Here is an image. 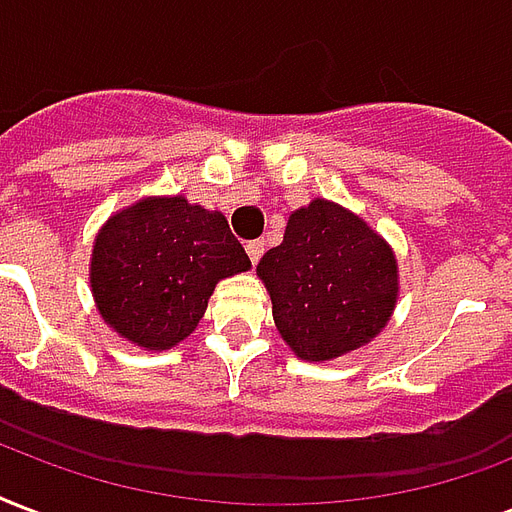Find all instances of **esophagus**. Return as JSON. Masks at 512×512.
Segmentation results:
<instances>
[{"mask_svg":"<svg viewBox=\"0 0 512 512\" xmlns=\"http://www.w3.org/2000/svg\"><path fill=\"white\" fill-rule=\"evenodd\" d=\"M263 252H265L263 241H249V244H247V255H249V260H252V265L260 263Z\"/></svg>","mask_w":512,"mask_h":512,"instance_id":"esophagus-1","label":"esophagus"}]
</instances>
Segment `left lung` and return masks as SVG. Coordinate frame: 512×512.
<instances>
[{
    "mask_svg": "<svg viewBox=\"0 0 512 512\" xmlns=\"http://www.w3.org/2000/svg\"><path fill=\"white\" fill-rule=\"evenodd\" d=\"M257 276L273 322L300 360L322 362L360 349L386 327L397 303V260L368 222L317 198L295 209L284 241Z\"/></svg>",
    "mask_w": 512,
    "mask_h": 512,
    "instance_id": "left-lung-1",
    "label": "left lung"
}]
</instances>
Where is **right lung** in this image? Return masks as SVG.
Masks as SVG:
<instances>
[{"mask_svg":"<svg viewBox=\"0 0 512 512\" xmlns=\"http://www.w3.org/2000/svg\"><path fill=\"white\" fill-rule=\"evenodd\" d=\"M220 212L152 195L112 214L93 241L91 290L117 335L147 351L185 341L220 279L249 271Z\"/></svg>","mask_w":512,"mask_h":512,"instance_id":"1","label":"right lung"}]
</instances>
